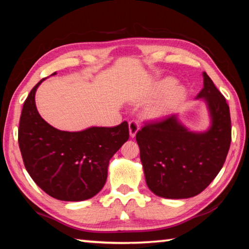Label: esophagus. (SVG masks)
Segmentation results:
<instances>
[{
	"label": "esophagus",
	"instance_id": "34e87169",
	"mask_svg": "<svg viewBox=\"0 0 249 249\" xmlns=\"http://www.w3.org/2000/svg\"><path fill=\"white\" fill-rule=\"evenodd\" d=\"M128 129H129V136L134 138L136 136L138 129H140V125H138L136 121H130L128 123Z\"/></svg>",
	"mask_w": 249,
	"mask_h": 249
}]
</instances>
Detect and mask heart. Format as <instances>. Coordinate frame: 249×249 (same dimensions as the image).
<instances>
[{"label": "heart", "instance_id": "obj_1", "mask_svg": "<svg viewBox=\"0 0 249 249\" xmlns=\"http://www.w3.org/2000/svg\"><path fill=\"white\" fill-rule=\"evenodd\" d=\"M163 95L165 96L147 111V114L151 119H161L170 114L185 99L187 90L182 86H177L176 79L167 77L159 80L153 91V95L155 96H163Z\"/></svg>", "mask_w": 249, "mask_h": 249}]
</instances>
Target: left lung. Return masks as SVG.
<instances>
[{
    "label": "left lung",
    "mask_w": 249,
    "mask_h": 249,
    "mask_svg": "<svg viewBox=\"0 0 249 249\" xmlns=\"http://www.w3.org/2000/svg\"><path fill=\"white\" fill-rule=\"evenodd\" d=\"M203 75V89L196 99L204 101L210 127L193 132L178 115L147 124L136 134L146 183L156 196L188 199L197 196L224 165L231 127L230 107L211 78Z\"/></svg>",
    "instance_id": "1"
}]
</instances>
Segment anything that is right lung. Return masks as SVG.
Here are the masks:
<instances>
[{
  "mask_svg": "<svg viewBox=\"0 0 249 249\" xmlns=\"http://www.w3.org/2000/svg\"><path fill=\"white\" fill-rule=\"evenodd\" d=\"M44 80L28 94L19 120L18 145L25 168L41 190L54 199H91L107 182L109 160L127 142L128 124L92 126L79 132L54 128L40 116L35 103Z\"/></svg>",
  "mask_w": 249,
  "mask_h": 249,
  "instance_id": "1",
  "label": "right lung"
}]
</instances>
